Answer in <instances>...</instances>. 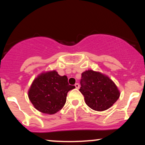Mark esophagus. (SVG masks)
<instances>
[{"instance_id": "34e87169", "label": "esophagus", "mask_w": 145, "mask_h": 145, "mask_svg": "<svg viewBox=\"0 0 145 145\" xmlns=\"http://www.w3.org/2000/svg\"><path fill=\"white\" fill-rule=\"evenodd\" d=\"M74 86H75V87H76V88H77V89H79V88H80V85H79L78 83H76V84H74Z\"/></svg>"}]
</instances>
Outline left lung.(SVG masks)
<instances>
[{"label":"left lung","instance_id":"left-lung-1","mask_svg":"<svg viewBox=\"0 0 145 145\" xmlns=\"http://www.w3.org/2000/svg\"><path fill=\"white\" fill-rule=\"evenodd\" d=\"M79 91L87 106L95 111L108 110L120 98V93L108 76L92 70L82 73Z\"/></svg>","mask_w":145,"mask_h":145}]
</instances>
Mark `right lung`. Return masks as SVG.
<instances>
[{"instance_id":"obj_1","label":"right lung","mask_w":145,"mask_h":145,"mask_svg":"<svg viewBox=\"0 0 145 145\" xmlns=\"http://www.w3.org/2000/svg\"><path fill=\"white\" fill-rule=\"evenodd\" d=\"M74 88L69 85L66 76H61L55 71H49L35 78L28 91V97L36 110L51 115L63 108L67 93Z\"/></svg>"}]
</instances>
